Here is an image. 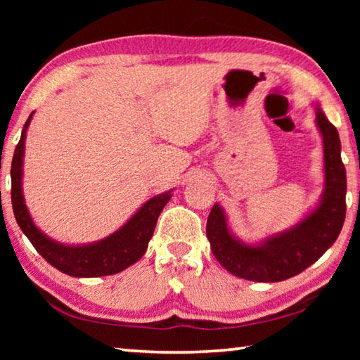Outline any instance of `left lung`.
<instances>
[{"label":"left lung","mask_w":360,"mask_h":360,"mask_svg":"<svg viewBox=\"0 0 360 360\" xmlns=\"http://www.w3.org/2000/svg\"><path fill=\"white\" fill-rule=\"evenodd\" d=\"M316 124L324 141L326 188L318 208L302 222L251 246L230 233L222 208L212 206L206 236L214 257L231 275L257 283L284 281L307 270L337 241L346 217V169L338 131L319 108Z\"/></svg>","instance_id":"left-lung-1"}]
</instances>
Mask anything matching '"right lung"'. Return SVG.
Here are the masks:
<instances>
[{"label":"right lung","instance_id":"obj_1","mask_svg":"<svg viewBox=\"0 0 360 360\" xmlns=\"http://www.w3.org/2000/svg\"><path fill=\"white\" fill-rule=\"evenodd\" d=\"M32 115L23 127L20 141L14 150L11 167V200L19 227L27 235V238L32 241L36 251L52 266L63 271L65 275L76 278H95L115 275V273L129 268L141 259L146 249H148L149 240L155 230L157 219L172 198V191L155 195L154 198L146 202L136 211V214L124 227L114 231L108 238L94 243V245L66 246L47 238L33 224L22 193L23 150H25V135Z\"/></svg>","mask_w":360,"mask_h":360}]
</instances>
